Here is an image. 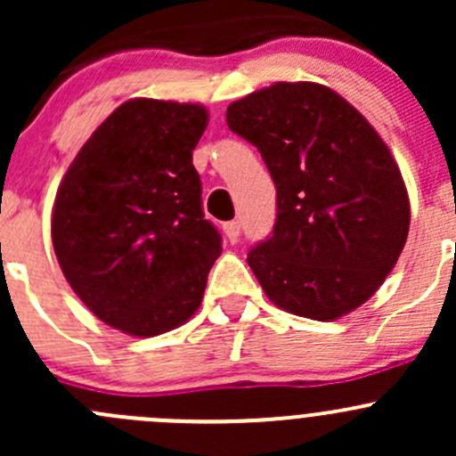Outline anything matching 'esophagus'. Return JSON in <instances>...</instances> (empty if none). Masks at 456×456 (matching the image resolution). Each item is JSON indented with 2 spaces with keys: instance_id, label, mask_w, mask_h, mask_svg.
<instances>
[{
  "instance_id": "esophagus-1",
  "label": "esophagus",
  "mask_w": 456,
  "mask_h": 456,
  "mask_svg": "<svg viewBox=\"0 0 456 456\" xmlns=\"http://www.w3.org/2000/svg\"><path fill=\"white\" fill-rule=\"evenodd\" d=\"M224 233H227L229 242H238V238H240V223L238 220H232V223H224Z\"/></svg>"
}]
</instances>
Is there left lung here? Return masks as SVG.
I'll use <instances>...</instances> for the list:
<instances>
[{
	"label": "left lung",
	"mask_w": 456,
	"mask_h": 456,
	"mask_svg": "<svg viewBox=\"0 0 456 456\" xmlns=\"http://www.w3.org/2000/svg\"><path fill=\"white\" fill-rule=\"evenodd\" d=\"M227 126L257 147L278 194L273 232L247 254L280 309L330 322L381 287L411 202L375 127L330 87L280 81L233 101Z\"/></svg>",
	"instance_id": "obj_1"
}]
</instances>
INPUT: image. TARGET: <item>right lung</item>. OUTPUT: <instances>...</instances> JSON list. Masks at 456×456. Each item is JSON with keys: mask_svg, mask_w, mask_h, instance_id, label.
<instances>
[{"mask_svg": "<svg viewBox=\"0 0 456 456\" xmlns=\"http://www.w3.org/2000/svg\"><path fill=\"white\" fill-rule=\"evenodd\" d=\"M207 118L199 103L126 101L59 185V266L87 309L127 335L154 338L190 320L223 251L191 163Z\"/></svg>", "mask_w": 456, "mask_h": 456, "instance_id": "right-lung-1", "label": "right lung"}]
</instances>
